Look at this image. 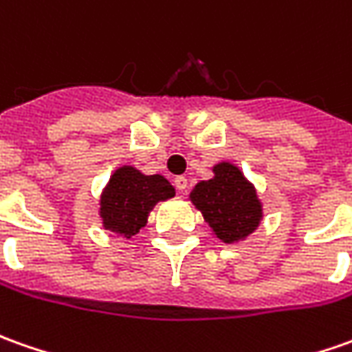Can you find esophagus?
Returning <instances> with one entry per match:
<instances>
[{
  "mask_svg": "<svg viewBox=\"0 0 352 352\" xmlns=\"http://www.w3.org/2000/svg\"><path fill=\"white\" fill-rule=\"evenodd\" d=\"M173 185H175V188H177V190H179V192H185L186 186H188V181H186V177L179 175V177H175Z\"/></svg>",
  "mask_w": 352,
  "mask_h": 352,
  "instance_id": "1",
  "label": "esophagus"
}]
</instances>
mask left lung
Listing matches in <instances>:
<instances>
[{
	"instance_id": "8db88e82",
	"label": "left lung",
	"mask_w": 352,
	"mask_h": 352,
	"mask_svg": "<svg viewBox=\"0 0 352 352\" xmlns=\"http://www.w3.org/2000/svg\"><path fill=\"white\" fill-rule=\"evenodd\" d=\"M190 200L223 243L245 241L262 221L256 188L229 162L214 166V177L200 181L192 188Z\"/></svg>"
}]
</instances>
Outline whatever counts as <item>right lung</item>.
<instances>
[{"instance_id": "right-lung-1", "label": "right lung", "mask_w": 352, "mask_h": 352, "mask_svg": "<svg viewBox=\"0 0 352 352\" xmlns=\"http://www.w3.org/2000/svg\"><path fill=\"white\" fill-rule=\"evenodd\" d=\"M175 196V188L162 175H144L131 166L116 169L100 198V217L107 231L135 236L148 221L157 202Z\"/></svg>"}]
</instances>
